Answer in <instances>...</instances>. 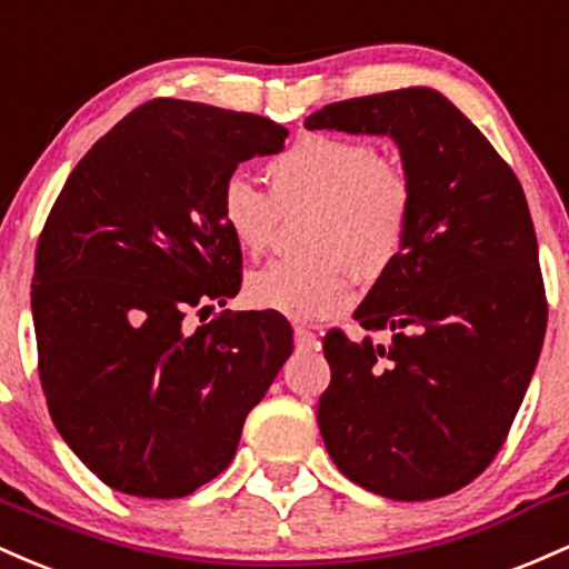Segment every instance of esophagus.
<instances>
[{
	"instance_id": "1",
	"label": "esophagus",
	"mask_w": 569,
	"mask_h": 569,
	"mask_svg": "<svg viewBox=\"0 0 569 569\" xmlns=\"http://www.w3.org/2000/svg\"><path fill=\"white\" fill-rule=\"evenodd\" d=\"M296 347L301 352H311V349H319V338L306 328H296Z\"/></svg>"
}]
</instances>
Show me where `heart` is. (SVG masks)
<instances>
[{
  "mask_svg": "<svg viewBox=\"0 0 569 569\" xmlns=\"http://www.w3.org/2000/svg\"><path fill=\"white\" fill-rule=\"evenodd\" d=\"M271 196L244 174L220 188V217L241 252L266 250L279 212L311 207L303 226L309 254L273 260L250 273L247 303L260 311L317 322L352 301V277L381 279L403 258L411 233V184L381 161L368 139L306 133L266 166Z\"/></svg>",
  "mask_w": 569,
  "mask_h": 569,
  "instance_id": "1",
  "label": "heart"
}]
</instances>
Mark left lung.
Returning a JSON list of instances; mask_svg holds the SVG:
<instances>
[{"mask_svg": "<svg viewBox=\"0 0 569 569\" xmlns=\"http://www.w3.org/2000/svg\"><path fill=\"white\" fill-rule=\"evenodd\" d=\"M306 129L389 137L411 184L403 258L355 311L366 330H392V343L325 336L319 432L336 468L373 495H451L506 443L546 336L525 190L432 88L336 101Z\"/></svg>", "mask_w": 569, "mask_h": 569, "instance_id": "1", "label": "left lung"}]
</instances>
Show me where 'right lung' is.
Instances as JSON below:
<instances>
[{"instance_id":"add662e5","label":"right lung","mask_w":569,"mask_h":569,"mask_svg":"<svg viewBox=\"0 0 569 569\" xmlns=\"http://www.w3.org/2000/svg\"><path fill=\"white\" fill-rule=\"evenodd\" d=\"M284 139L260 114L152 99L86 152L50 209L31 277L42 392L107 487L174 500L212 481L292 355L271 311L184 328L241 287L222 182Z\"/></svg>"}]
</instances>
